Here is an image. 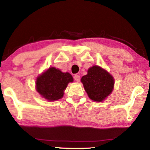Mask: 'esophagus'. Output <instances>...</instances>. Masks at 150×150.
Wrapping results in <instances>:
<instances>
[{
    "instance_id": "esophagus-1",
    "label": "esophagus",
    "mask_w": 150,
    "mask_h": 150,
    "mask_svg": "<svg viewBox=\"0 0 150 150\" xmlns=\"http://www.w3.org/2000/svg\"><path fill=\"white\" fill-rule=\"evenodd\" d=\"M74 80L76 81V82H79V81H80V76L76 74L74 76Z\"/></svg>"
}]
</instances>
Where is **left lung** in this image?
<instances>
[{"mask_svg": "<svg viewBox=\"0 0 150 150\" xmlns=\"http://www.w3.org/2000/svg\"><path fill=\"white\" fill-rule=\"evenodd\" d=\"M88 97L95 101H102L111 93L114 79L106 70L99 66H93L88 71V74L81 78Z\"/></svg>", "mask_w": 150, "mask_h": 150, "instance_id": "1", "label": "left lung"}]
</instances>
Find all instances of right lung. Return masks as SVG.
<instances>
[{
  "label": "right lung",
  "mask_w": 150,
  "mask_h": 150,
  "mask_svg": "<svg viewBox=\"0 0 150 150\" xmlns=\"http://www.w3.org/2000/svg\"><path fill=\"white\" fill-rule=\"evenodd\" d=\"M72 81L73 78L69 73L51 67L37 79V91L47 100H58L63 96L68 83Z\"/></svg>",
  "instance_id": "add662e5"
}]
</instances>
